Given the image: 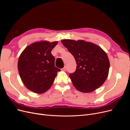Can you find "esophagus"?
Returning a JSON list of instances; mask_svg holds the SVG:
<instances>
[{
    "label": "esophagus",
    "mask_w": 130,
    "mask_h": 130,
    "mask_svg": "<svg viewBox=\"0 0 130 130\" xmlns=\"http://www.w3.org/2000/svg\"><path fill=\"white\" fill-rule=\"evenodd\" d=\"M61 70H63V71H66V66H64V67Z\"/></svg>",
    "instance_id": "obj_1"
}]
</instances>
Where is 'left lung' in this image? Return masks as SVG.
Returning a JSON list of instances; mask_svg holds the SVG:
<instances>
[{
	"instance_id": "8db88e82",
	"label": "left lung",
	"mask_w": 130,
	"mask_h": 130,
	"mask_svg": "<svg viewBox=\"0 0 130 130\" xmlns=\"http://www.w3.org/2000/svg\"><path fill=\"white\" fill-rule=\"evenodd\" d=\"M61 42L75 59L76 70L69 75L75 88L89 93L103 85L109 68V61L104 51L94 43L83 40H63Z\"/></svg>"
}]
</instances>
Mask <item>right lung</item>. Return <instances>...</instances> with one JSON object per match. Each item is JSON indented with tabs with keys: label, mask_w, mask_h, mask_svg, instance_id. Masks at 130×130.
<instances>
[{
	"label": "right lung",
	"mask_w": 130,
	"mask_h": 130,
	"mask_svg": "<svg viewBox=\"0 0 130 130\" xmlns=\"http://www.w3.org/2000/svg\"><path fill=\"white\" fill-rule=\"evenodd\" d=\"M57 42H36L24 50L19 56L18 69L22 82L27 88L41 94L52 86L57 72L55 57L51 53Z\"/></svg>",
	"instance_id": "add662e5"
}]
</instances>
